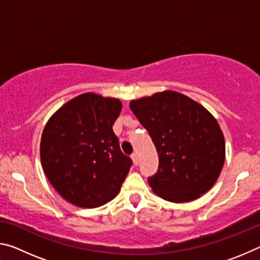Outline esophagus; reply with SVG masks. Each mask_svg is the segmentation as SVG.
<instances>
[{"instance_id": "esophagus-1", "label": "esophagus", "mask_w": 260, "mask_h": 260, "mask_svg": "<svg viewBox=\"0 0 260 260\" xmlns=\"http://www.w3.org/2000/svg\"><path fill=\"white\" fill-rule=\"evenodd\" d=\"M131 157H132V160H133V164L135 166L139 165V157H138V155H136V153H133V155H132Z\"/></svg>"}]
</instances>
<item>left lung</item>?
I'll return each mask as SVG.
<instances>
[{
  "instance_id": "1",
  "label": "left lung",
  "mask_w": 260,
  "mask_h": 260,
  "mask_svg": "<svg viewBox=\"0 0 260 260\" xmlns=\"http://www.w3.org/2000/svg\"><path fill=\"white\" fill-rule=\"evenodd\" d=\"M129 108L150 134L159 157L148 179L157 196L184 203L209 191L225 162L222 131L203 105L173 90L129 102Z\"/></svg>"
}]
</instances>
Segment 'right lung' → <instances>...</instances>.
Masks as SVG:
<instances>
[{"mask_svg": "<svg viewBox=\"0 0 260 260\" xmlns=\"http://www.w3.org/2000/svg\"><path fill=\"white\" fill-rule=\"evenodd\" d=\"M121 108L120 100L85 93L47 121L41 164L51 186L71 204L99 208L120 191L132 166L112 129Z\"/></svg>", "mask_w": 260, "mask_h": 260, "instance_id": "1", "label": "right lung"}]
</instances>
